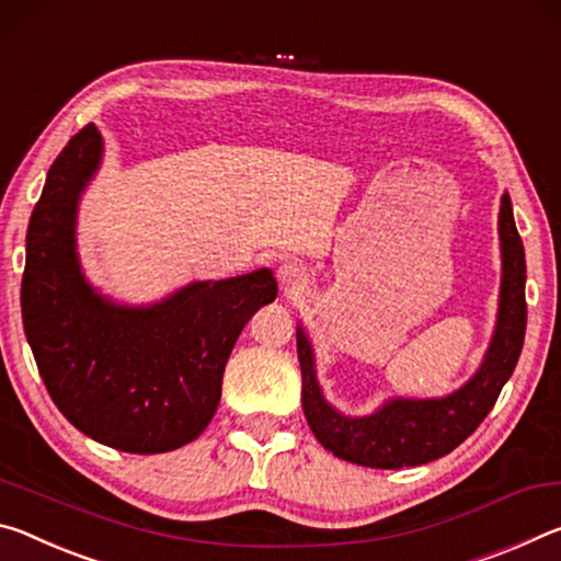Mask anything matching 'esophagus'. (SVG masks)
I'll list each match as a JSON object with an SVG mask.
<instances>
[{"label": "esophagus", "mask_w": 561, "mask_h": 561, "mask_svg": "<svg viewBox=\"0 0 561 561\" xmlns=\"http://www.w3.org/2000/svg\"><path fill=\"white\" fill-rule=\"evenodd\" d=\"M278 280L286 290H300L308 283V273L298 261H286L278 268Z\"/></svg>", "instance_id": "obj_1"}]
</instances>
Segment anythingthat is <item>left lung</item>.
I'll return each instance as SVG.
<instances>
[{
  "mask_svg": "<svg viewBox=\"0 0 561 561\" xmlns=\"http://www.w3.org/2000/svg\"><path fill=\"white\" fill-rule=\"evenodd\" d=\"M497 226L502 251L497 323L477 373L445 398H390L370 415H343L325 400L316 373L313 345L302 325H298L302 412L328 453L375 470L417 467L453 453L488 417L519 360L527 330L525 245L514 226L507 194H502Z\"/></svg>",
  "mask_w": 561,
  "mask_h": 561,
  "instance_id": "obj_1",
  "label": "left lung"
}]
</instances>
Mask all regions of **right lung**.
<instances>
[{
	"label": "right lung",
	"instance_id": "obj_1",
	"mask_svg": "<svg viewBox=\"0 0 561 561\" xmlns=\"http://www.w3.org/2000/svg\"><path fill=\"white\" fill-rule=\"evenodd\" d=\"M104 159L89 124L47 173L26 228L22 320L54 405L101 445L156 455L208 427L233 345L278 296L273 271L194 280L151 306H124L87 280L79 201Z\"/></svg>",
	"mask_w": 561,
	"mask_h": 561
}]
</instances>
